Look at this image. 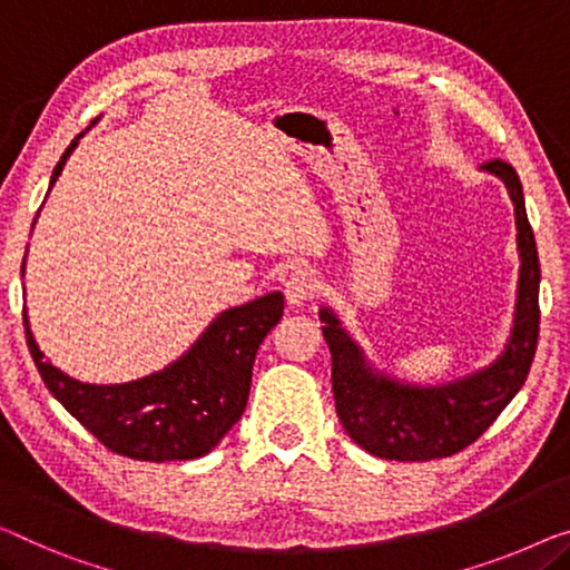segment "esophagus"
Listing matches in <instances>:
<instances>
[{"instance_id": "esophagus-1", "label": "esophagus", "mask_w": 570, "mask_h": 570, "mask_svg": "<svg viewBox=\"0 0 570 570\" xmlns=\"http://www.w3.org/2000/svg\"><path fill=\"white\" fill-rule=\"evenodd\" d=\"M314 292H317V278H314L309 268H294L292 274L286 276L284 294L292 307H302L304 302L312 299Z\"/></svg>"}]
</instances>
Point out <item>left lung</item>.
<instances>
[{
  "mask_svg": "<svg viewBox=\"0 0 570 570\" xmlns=\"http://www.w3.org/2000/svg\"><path fill=\"white\" fill-rule=\"evenodd\" d=\"M481 171L502 178L514 204L517 278L514 320L504 351L489 366L448 384L420 386L379 371L330 307H320L322 335L333 355L335 410L353 443L386 461H432L479 440L528 379L540 333V261L524 209L522 181L504 160Z\"/></svg>",
  "mask_w": 570,
  "mask_h": 570,
  "instance_id": "8db88e82",
  "label": "left lung"
}]
</instances>
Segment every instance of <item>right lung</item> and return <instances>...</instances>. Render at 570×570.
Segmentation results:
<instances>
[{
    "mask_svg": "<svg viewBox=\"0 0 570 570\" xmlns=\"http://www.w3.org/2000/svg\"><path fill=\"white\" fill-rule=\"evenodd\" d=\"M81 138L83 132L66 148L50 176V186L61 176ZM282 314V292L219 312L174 363L125 384H87L68 376L46 361L32 337L28 312L22 320L40 376L71 417L112 453L132 461L164 463L207 455L233 430L248 404L258 345Z\"/></svg>",
    "mask_w": 570,
    "mask_h": 570,
    "instance_id": "1",
    "label": "right lung"
}]
</instances>
